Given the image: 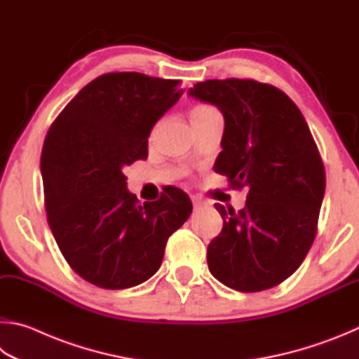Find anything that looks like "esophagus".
I'll return each mask as SVG.
<instances>
[{
  "label": "esophagus",
  "mask_w": 359,
  "mask_h": 359,
  "mask_svg": "<svg viewBox=\"0 0 359 359\" xmlns=\"http://www.w3.org/2000/svg\"><path fill=\"white\" fill-rule=\"evenodd\" d=\"M191 200H192V205H194V208L196 210H198V208H202V206L205 205V202L200 197H197V196H192L191 197Z\"/></svg>",
  "instance_id": "obj_1"
}]
</instances>
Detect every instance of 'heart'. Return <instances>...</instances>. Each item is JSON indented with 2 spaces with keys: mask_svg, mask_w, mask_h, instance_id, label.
I'll return each instance as SVG.
<instances>
[{
  "mask_svg": "<svg viewBox=\"0 0 359 359\" xmlns=\"http://www.w3.org/2000/svg\"><path fill=\"white\" fill-rule=\"evenodd\" d=\"M210 110H215V109H211L208 105H197L192 109V111H210Z\"/></svg>",
  "mask_w": 359,
  "mask_h": 359,
  "instance_id": "heart-1",
  "label": "heart"
}]
</instances>
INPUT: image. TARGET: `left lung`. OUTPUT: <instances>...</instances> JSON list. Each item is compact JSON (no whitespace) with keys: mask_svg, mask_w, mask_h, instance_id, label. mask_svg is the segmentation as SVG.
Instances as JSON below:
<instances>
[{"mask_svg":"<svg viewBox=\"0 0 359 359\" xmlns=\"http://www.w3.org/2000/svg\"><path fill=\"white\" fill-rule=\"evenodd\" d=\"M189 94L222 111L215 168L249 189L240 211L215 205L224 227L208 246V268L233 290H268L297 271L317 235L326 184L318 148L303 113L273 85L206 80Z\"/></svg>","mask_w":359,"mask_h":359,"instance_id":"left-lung-1","label":"left lung"}]
</instances>
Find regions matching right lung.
Wrapping results in <instances>:
<instances>
[{
  "label": "right lung",
  "mask_w": 359,
  "mask_h": 359,
  "mask_svg": "<svg viewBox=\"0 0 359 359\" xmlns=\"http://www.w3.org/2000/svg\"><path fill=\"white\" fill-rule=\"evenodd\" d=\"M181 94L180 80L104 74L50 126L41 156L48 225L69 266L93 285L123 290L149 279L191 216L178 187L138 205L123 173L147 159L151 129Z\"/></svg>",
  "instance_id": "right-lung-1"
}]
</instances>
